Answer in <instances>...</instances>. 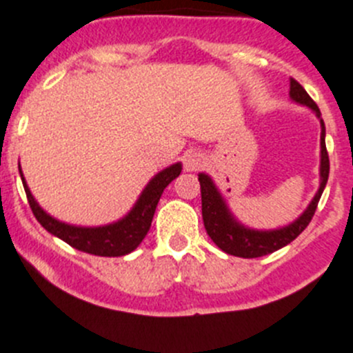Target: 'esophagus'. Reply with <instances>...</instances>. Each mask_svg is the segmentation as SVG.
<instances>
[{
	"instance_id": "34e87169",
	"label": "esophagus",
	"mask_w": 353,
	"mask_h": 353,
	"mask_svg": "<svg viewBox=\"0 0 353 353\" xmlns=\"http://www.w3.org/2000/svg\"><path fill=\"white\" fill-rule=\"evenodd\" d=\"M203 163H205V157L200 151L192 150L184 154V170H188V172H195Z\"/></svg>"
}]
</instances>
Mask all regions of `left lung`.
<instances>
[{"label": "left lung", "mask_w": 353, "mask_h": 353, "mask_svg": "<svg viewBox=\"0 0 353 353\" xmlns=\"http://www.w3.org/2000/svg\"><path fill=\"white\" fill-rule=\"evenodd\" d=\"M289 97L298 102V104H301V106L310 108L315 117L319 118V121H321V184H319V190L314 199H312V202L308 203V207L303 210L301 216L296 217L292 223L275 230H254L242 225L233 216L225 196L219 193L217 186L214 184L212 177L205 172H200L199 181L200 192H202L203 226H205L207 235L210 236V240L226 254L239 256V258H261V256L272 254V252L279 251L288 243H291L312 221L322 192H324L325 184H327L329 157L327 150H325V127L324 120L321 117V110L312 101L310 95L306 94L305 88L292 78Z\"/></svg>", "instance_id": "left-lung-1"}]
</instances>
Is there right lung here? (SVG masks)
Wrapping results in <instances>:
<instances>
[{"label":"right lung","mask_w":353,"mask_h":353,"mask_svg":"<svg viewBox=\"0 0 353 353\" xmlns=\"http://www.w3.org/2000/svg\"><path fill=\"white\" fill-rule=\"evenodd\" d=\"M181 169H183V165L177 161L174 165L160 170L157 176L151 177V181L146 184V188L139 195L137 202L134 203V207L121 219L104 226L68 225V223H62L55 219V217H52L34 200L28 183H26L21 167H19V172H21V179L22 184H24L26 195H28V202L31 205L32 214H34L39 225L47 230L48 233L59 236L65 243H69V245L81 252H88V254L94 256H106V258H117V256H125L128 252L136 251L137 245L143 242V239L150 232L151 221H153L154 210H157L161 193L179 176Z\"/></svg>","instance_id":"right-lung-1"}]
</instances>
